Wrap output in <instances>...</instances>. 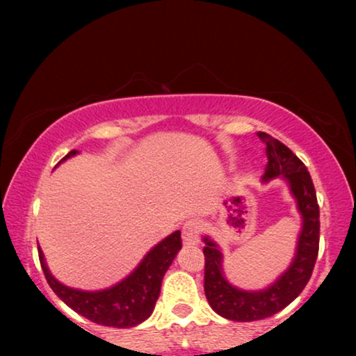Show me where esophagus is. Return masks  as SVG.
Returning a JSON list of instances; mask_svg holds the SVG:
<instances>
[{"label": "esophagus", "instance_id": "1", "mask_svg": "<svg viewBox=\"0 0 356 356\" xmlns=\"http://www.w3.org/2000/svg\"><path fill=\"white\" fill-rule=\"evenodd\" d=\"M201 223L197 220H189L183 225V243L186 246L197 245L199 236H201Z\"/></svg>", "mask_w": 356, "mask_h": 356}]
</instances>
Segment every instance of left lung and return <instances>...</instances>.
I'll return each instance as SVG.
<instances>
[{
    "label": "left lung",
    "instance_id": "left-lung-1",
    "mask_svg": "<svg viewBox=\"0 0 356 356\" xmlns=\"http://www.w3.org/2000/svg\"><path fill=\"white\" fill-rule=\"evenodd\" d=\"M267 145V165L262 179L280 177L289 183L303 218L298 246L289 269L264 290L248 291L228 284L222 269V252L216 243L204 238V291L209 305L217 314L238 323L270 318L298 296L311 279L319 251V206L311 175L305 163L267 133H257Z\"/></svg>",
    "mask_w": 356,
    "mask_h": 356
}]
</instances>
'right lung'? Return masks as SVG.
<instances>
[{
	"label": "right lung",
	"instance_id": "add662e5",
	"mask_svg": "<svg viewBox=\"0 0 356 356\" xmlns=\"http://www.w3.org/2000/svg\"><path fill=\"white\" fill-rule=\"evenodd\" d=\"M76 154L77 150H71L63 160ZM179 250H181V232L177 230L154 246L124 280L111 289L100 291L70 289L58 282L48 270L40 248H38V259L48 285L76 313L92 323L108 325V327H134L152 314L165 272L172 266Z\"/></svg>",
	"mask_w": 356,
	"mask_h": 356
}]
</instances>
